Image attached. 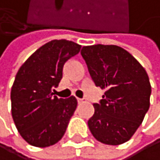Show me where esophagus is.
Instances as JSON below:
<instances>
[{
	"label": "esophagus",
	"mask_w": 160,
	"mask_h": 160,
	"mask_svg": "<svg viewBox=\"0 0 160 160\" xmlns=\"http://www.w3.org/2000/svg\"><path fill=\"white\" fill-rule=\"evenodd\" d=\"M77 101H78V103H79V104H81V103H84V102H85L84 98H77Z\"/></svg>",
	"instance_id": "34e87169"
}]
</instances>
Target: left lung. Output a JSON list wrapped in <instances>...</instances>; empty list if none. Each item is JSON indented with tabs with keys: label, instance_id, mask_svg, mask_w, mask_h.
Instances as JSON below:
<instances>
[{
	"label": "left lung",
	"instance_id": "8db88e82",
	"mask_svg": "<svg viewBox=\"0 0 160 160\" xmlns=\"http://www.w3.org/2000/svg\"><path fill=\"white\" fill-rule=\"evenodd\" d=\"M81 55L95 86L106 89L88 128L106 145L128 142L150 106L151 85L145 69L131 53L116 45L84 46Z\"/></svg>",
	"mask_w": 160,
	"mask_h": 160
}]
</instances>
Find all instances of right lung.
I'll use <instances>...</instances> for the list:
<instances>
[{
  "mask_svg": "<svg viewBox=\"0 0 160 160\" xmlns=\"http://www.w3.org/2000/svg\"><path fill=\"white\" fill-rule=\"evenodd\" d=\"M80 49L72 41L53 40L18 70L11 89V112L17 131L29 145L49 147L65 135L77 100L73 95L58 98L53 88L62 80L63 65Z\"/></svg>",
  "mask_w": 160,
  "mask_h": 160,
  "instance_id": "right-lung-1",
  "label": "right lung"
}]
</instances>
